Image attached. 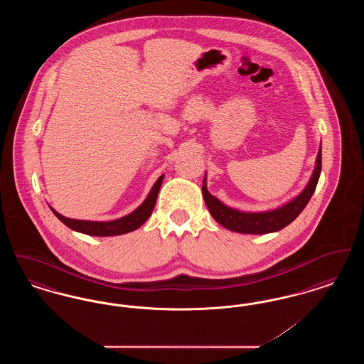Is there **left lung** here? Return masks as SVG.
<instances>
[{
	"mask_svg": "<svg viewBox=\"0 0 364 364\" xmlns=\"http://www.w3.org/2000/svg\"><path fill=\"white\" fill-rule=\"evenodd\" d=\"M321 169H322V154L319 150L314 173L310 178L309 186L304 188V191L297 198H294V200L284 205L282 208H276L272 211H264V213H242L239 210L228 208L208 192L206 188V178L203 180L202 192H203L206 206L208 211L211 213L213 218L218 224L225 226L226 229L237 233H250V235L272 233L289 225L303 211V208L307 206L314 191L316 188Z\"/></svg>",
	"mask_w": 364,
	"mask_h": 364,
	"instance_id": "8db88e82",
	"label": "left lung"
}]
</instances>
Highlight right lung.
<instances>
[{"mask_svg":"<svg viewBox=\"0 0 364 364\" xmlns=\"http://www.w3.org/2000/svg\"><path fill=\"white\" fill-rule=\"evenodd\" d=\"M162 180H164V176H161L156 180V184L153 186L146 200L134 213H131L122 218H119V220H114V221L97 223V221L72 220V218H67V217L61 215L60 213H57L53 208L52 211L63 224H65L76 232L90 235V236H119V235H124V233L138 229L139 226L143 225L147 221V218L151 215L154 206H156V196H158V192L161 188Z\"/></svg>","mask_w":364,"mask_h":364,"instance_id":"obj_1","label":"right lung"}]
</instances>
